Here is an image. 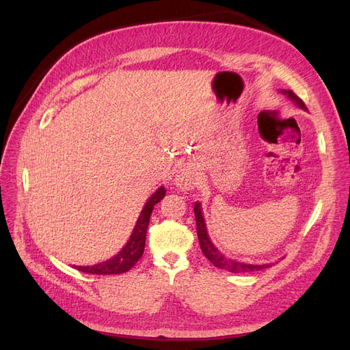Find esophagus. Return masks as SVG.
<instances>
[{"instance_id":"1","label":"esophagus","mask_w":350,"mask_h":350,"mask_svg":"<svg viewBox=\"0 0 350 350\" xmlns=\"http://www.w3.org/2000/svg\"><path fill=\"white\" fill-rule=\"evenodd\" d=\"M175 184L179 189H181V191H189V189H193L196 187V178L191 174V171H188V169H181L175 178Z\"/></svg>"}]
</instances>
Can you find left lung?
<instances>
[{
    "label": "left lung",
    "mask_w": 350,
    "mask_h": 350,
    "mask_svg": "<svg viewBox=\"0 0 350 350\" xmlns=\"http://www.w3.org/2000/svg\"><path fill=\"white\" fill-rule=\"evenodd\" d=\"M282 93H284L291 100H293L299 108L306 109L305 103L296 96V94L292 90H282ZM194 215H196V221H197V235H198V241H200V248L203 251V254L206 256V258L213 264L215 267L226 270L230 273H248V271H258L262 269H267L270 264H245V262H239L235 260H230L228 257H225L213 243H211L208 235H207V229H206V221L203 217V211H201V204L196 203L194 204Z\"/></svg>",
    "instance_id": "8db88e82"
}]
</instances>
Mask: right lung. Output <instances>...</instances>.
Instances as JSON below:
<instances>
[{"label":"right lung","instance_id":"add662e5","mask_svg":"<svg viewBox=\"0 0 350 350\" xmlns=\"http://www.w3.org/2000/svg\"><path fill=\"white\" fill-rule=\"evenodd\" d=\"M165 194H166V189L161 187L149 200L146 201L142 213L139 219H137V224L134 226V230L129 242L125 243L124 248L116 254V256L103 262L94 264V266H74V267H76L79 271L89 273V274H121V273L129 271L143 256L144 245H146V232H147V226H149L152 211L159 201L165 197Z\"/></svg>","mask_w":350,"mask_h":350}]
</instances>
